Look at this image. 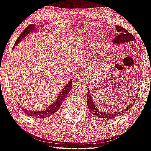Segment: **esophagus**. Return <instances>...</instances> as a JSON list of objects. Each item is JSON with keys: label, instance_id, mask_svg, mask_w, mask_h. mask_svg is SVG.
Wrapping results in <instances>:
<instances>
[{"label": "esophagus", "instance_id": "obj_1", "mask_svg": "<svg viewBox=\"0 0 151 151\" xmlns=\"http://www.w3.org/2000/svg\"><path fill=\"white\" fill-rule=\"evenodd\" d=\"M83 79L82 78V75L81 74H77V75H75L73 78V81H72V85L73 86H77L81 83V82Z\"/></svg>", "mask_w": 151, "mask_h": 151}]
</instances>
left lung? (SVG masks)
I'll return each mask as SVG.
<instances>
[{
	"label": "left lung",
	"mask_w": 151,
	"mask_h": 151,
	"mask_svg": "<svg viewBox=\"0 0 151 151\" xmlns=\"http://www.w3.org/2000/svg\"><path fill=\"white\" fill-rule=\"evenodd\" d=\"M116 30L118 32V35H116L114 39L113 40V43L114 45H118V44L121 43H125V42H129L134 41L135 38L133 35H132L131 33H129V32H127L125 28L120 26H116ZM87 104L88 106V109L91 111V113L95 116V118H103V119H106V120H111L114 118H116L118 116H120L122 114L126 113L129 109L132 107V106L134 105L137 99H134L132 100V102H131V104H129L127 107L125 109L121 110V111H118L114 112V113H109V112H104L100 111L99 109L97 107L96 104H95L94 100L93 98L91 96V92H90L89 88L88 87V93H87Z\"/></svg>",
	"instance_id": "1"
}]
</instances>
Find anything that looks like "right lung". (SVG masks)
Returning <instances> with one entry per match:
<instances>
[{
    "label": "right lung",
    "instance_id": "right-lung-1",
    "mask_svg": "<svg viewBox=\"0 0 151 151\" xmlns=\"http://www.w3.org/2000/svg\"><path fill=\"white\" fill-rule=\"evenodd\" d=\"M35 26L33 25H29L27 28L25 29L24 31L22 32V34L19 35V37H18V39L17 40L16 42L14 44V47L15 46L18 45L19 42L22 40L24 38L25 36H26L28 34H29L35 30ZM72 80H70L69 82L65 85V86L64 87V88L61 90V92L59 93L58 96L57 97L56 100L53 102L52 104H51L50 106H49L47 109H42L41 111H37V110H28L22 107V106H19L23 111L26 114H28V116H32L33 118H49L53 115L54 114H56L58 110L60 109V106H61L62 103L63 102L65 98L67 97V95L69 93V92L71 91L72 89ZM20 105V104H19Z\"/></svg>",
    "mask_w": 151,
    "mask_h": 151
}]
</instances>
